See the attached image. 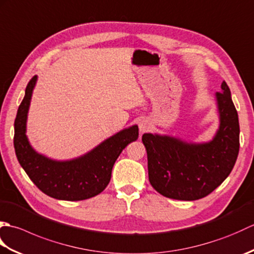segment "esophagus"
Returning <instances> with one entry per match:
<instances>
[{
	"mask_svg": "<svg viewBox=\"0 0 254 254\" xmlns=\"http://www.w3.org/2000/svg\"><path fill=\"white\" fill-rule=\"evenodd\" d=\"M138 128L141 133L147 132L150 128V122L148 120H146V119H143V120H141V122L138 123Z\"/></svg>",
	"mask_w": 254,
	"mask_h": 254,
	"instance_id": "1",
	"label": "esophagus"
}]
</instances>
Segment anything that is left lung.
Instances as JSON below:
<instances>
[{
  "mask_svg": "<svg viewBox=\"0 0 254 254\" xmlns=\"http://www.w3.org/2000/svg\"><path fill=\"white\" fill-rule=\"evenodd\" d=\"M218 128L208 142H190L167 134L144 133L148 179L161 195L194 201L212 193L229 176L239 153L238 113L226 82L215 94Z\"/></svg>",
  "mask_w": 254,
  "mask_h": 254,
  "instance_id": "8db88e82",
  "label": "left lung"
}]
</instances>
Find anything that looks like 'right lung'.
I'll use <instances>...</instances> for the list:
<instances>
[{
	"mask_svg": "<svg viewBox=\"0 0 254 254\" xmlns=\"http://www.w3.org/2000/svg\"><path fill=\"white\" fill-rule=\"evenodd\" d=\"M38 76L32 77L25 90L14 123L16 157L30 180L47 195L64 201H82L106 189L119 155L127 144L138 137V127L117 132L89 152L78 157L57 160L38 153L31 146L27 132V119Z\"/></svg>",
	"mask_w": 254,
	"mask_h": 254,
	"instance_id": "right-lung-1",
	"label": "right lung"
}]
</instances>
